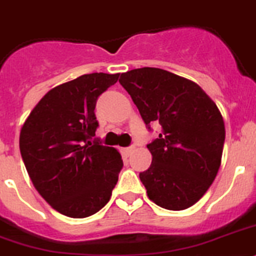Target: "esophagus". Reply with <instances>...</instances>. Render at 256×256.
<instances>
[{"mask_svg": "<svg viewBox=\"0 0 256 256\" xmlns=\"http://www.w3.org/2000/svg\"><path fill=\"white\" fill-rule=\"evenodd\" d=\"M132 151H134V147H124V148H121V152L124 154V156H130Z\"/></svg>", "mask_w": 256, "mask_h": 256, "instance_id": "esophagus-1", "label": "esophagus"}]
</instances>
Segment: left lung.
<instances>
[{
	"label": "left lung",
	"mask_w": 256,
	"mask_h": 256,
	"mask_svg": "<svg viewBox=\"0 0 256 256\" xmlns=\"http://www.w3.org/2000/svg\"><path fill=\"white\" fill-rule=\"evenodd\" d=\"M120 83L148 128L161 124L158 138L147 144L151 166L139 174L148 198L170 211L191 207L221 165L225 124L218 105L195 82L162 68H134Z\"/></svg>",
	"instance_id": "obj_1"
}]
</instances>
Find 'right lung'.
<instances>
[{
    "label": "right lung",
    "mask_w": 256,
    "mask_h": 256,
    "mask_svg": "<svg viewBox=\"0 0 256 256\" xmlns=\"http://www.w3.org/2000/svg\"><path fill=\"white\" fill-rule=\"evenodd\" d=\"M120 74L94 72L46 92L20 128L19 148L32 184L48 204L72 218L100 211L124 162L113 147L92 140L96 100Z\"/></svg>",
    "instance_id": "right-lung-1"
}]
</instances>
